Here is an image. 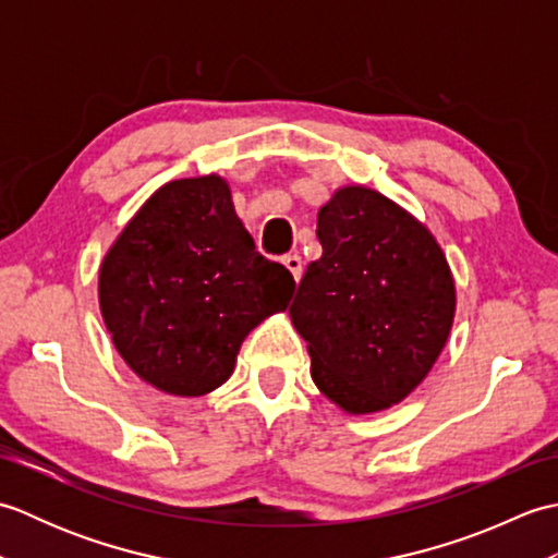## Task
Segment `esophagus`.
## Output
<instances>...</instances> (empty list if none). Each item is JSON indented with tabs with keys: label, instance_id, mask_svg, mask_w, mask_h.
<instances>
[{
	"label": "esophagus",
	"instance_id": "1",
	"mask_svg": "<svg viewBox=\"0 0 558 558\" xmlns=\"http://www.w3.org/2000/svg\"><path fill=\"white\" fill-rule=\"evenodd\" d=\"M282 266H286V268L292 272L294 282H300V278H302V256H300V254L282 256Z\"/></svg>",
	"mask_w": 558,
	"mask_h": 558
}]
</instances>
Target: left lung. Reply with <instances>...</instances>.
<instances>
[{
  "label": "left lung",
  "mask_w": 558,
  "mask_h": 558,
  "mask_svg": "<svg viewBox=\"0 0 558 558\" xmlns=\"http://www.w3.org/2000/svg\"><path fill=\"white\" fill-rule=\"evenodd\" d=\"M324 254L306 266L292 324L310 342L312 378L342 410L400 402L429 374L456 312L441 246L378 192L345 186L318 210Z\"/></svg>",
  "instance_id": "8db88e82"
}]
</instances>
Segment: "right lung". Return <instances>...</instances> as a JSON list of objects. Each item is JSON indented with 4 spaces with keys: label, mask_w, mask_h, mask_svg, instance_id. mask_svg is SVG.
I'll return each mask as SVG.
<instances>
[{
    "label": "right lung",
    "mask_w": 558,
    "mask_h": 558,
    "mask_svg": "<svg viewBox=\"0 0 558 558\" xmlns=\"http://www.w3.org/2000/svg\"><path fill=\"white\" fill-rule=\"evenodd\" d=\"M292 292V272L256 252L216 174L160 186L100 268L114 348L144 381L186 398L228 381L248 330Z\"/></svg>",
    "instance_id": "obj_1"
}]
</instances>
